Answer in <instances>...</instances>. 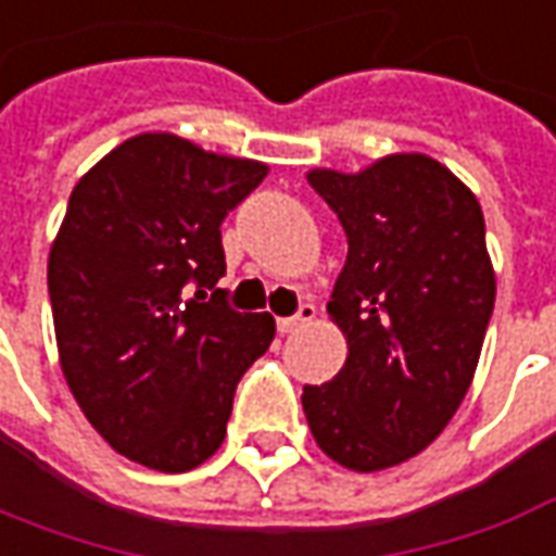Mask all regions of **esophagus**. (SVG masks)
Listing matches in <instances>:
<instances>
[{
    "mask_svg": "<svg viewBox=\"0 0 556 556\" xmlns=\"http://www.w3.org/2000/svg\"><path fill=\"white\" fill-rule=\"evenodd\" d=\"M315 315V305H312V302H302L300 312L293 317H278V332H281V336H290V332H296V329H302L305 324H312Z\"/></svg>",
    "mask_w": 556,
    "mask_h": 556,
    "instance_id": "1",
    "label": "esophagus"
}]
</instances>
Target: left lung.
Returning <instances> with one entry per match:
<instances>
[{
	"label": "left lung",
	"mask_w": 556,
	"mask_h": 556,
	"mask_svg": "<svg viewBox=\"0 0 556 556\" xmlns=\"http://www.w3.org/2000/svg\"><path fill=\"white\" fill-rule=\"evenodd\" d=\"M348 236L329 317L348 336L342 372L305 384L320 451L378 472L430 445L460 408L484 344L496 278L469 187L424 154L359 175H308Z\"/></svg>",
	"instance_id": "left-lung-1"
}]
</instances>
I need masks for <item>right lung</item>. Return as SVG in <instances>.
Segmentation results:
<instances>
[{
  "label": "right lung",
  "mask_w": 556,
  "mask_h": 556,
  "mask_svg": "<svg viewBox=\"0 0 556 556\" xmlns=\"http://www.w3.org/2000/svg\"><path fill=\"white\" fill-rule=\"evenodd\" d=\"M266 166L148 132L72 190L51 248L56 348L68 388L117 454L160 472L205 463L227 435L241 375L275 339L236 312L220 224Z\"/></svg>",
  "instance_id": "1"
}]
</instances>
